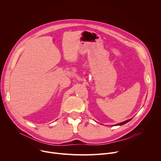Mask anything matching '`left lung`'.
Masks as SVG:
<instances>
[{
    "instance_id": "1",
    "label": "left lung",
    "mask_w": 161,
    "mask_h": 161,
    "mask_svg": "<svg viewBox=\"0 0 161 161\" xmlns=\"http://www.w3.org/2000/svg\"><path fill=\"white\" fill-rule=\"evenodd\" d=\"M131 119H129V120H126V121H125V122H122V123H120V124H117L116 125H124V124H126V123H127L128 122H129L130 120Z\"/></svg>"
}]
</instances>
